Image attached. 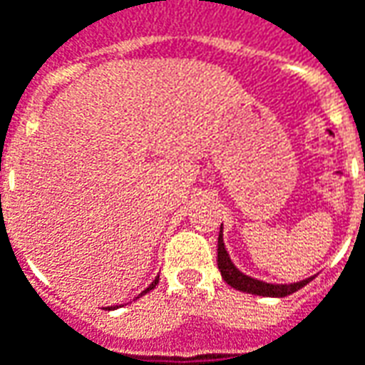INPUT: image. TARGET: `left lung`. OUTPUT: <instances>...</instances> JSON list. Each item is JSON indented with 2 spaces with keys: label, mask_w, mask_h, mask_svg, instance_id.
<instances>
[{
  "label": "left lung",
  "mask_w": 365,
  "mask_h": 365,
  "mask_svg": "<svg viewBox=\"0 0 365 365\" xmlns=\"http://www.w3.org/2000/svg\"><path fill=\"white\" fill-rule=\"evenodd\" d=\"M217 267L222 272V277H224L225 284H230L232 287L240 289V292H245V294H254V296L286 297L312 282V277H306V279L294 282V284H267V282H262V279L245 276L244 272H240L235 267L232 257L227 254V250H225L224 227H220V237H217Z\"/></svg>",
  "instance_id": "left-lung-1"
}]
</instances>
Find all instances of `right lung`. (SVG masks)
<instances>
[{
  "label": "right lung",
  "mask_w": 365,
  "mask_h": 365,
  "mask_svg": "<svg viewBox=\"0 0 365 365\" xmlns=\"http://www.w3.org/2000/svg\"><path fill=\"white\" fill-rule=\"evenodd\" d=\"M158 282H160V276L155 277V279H153V282H151L150 286H148V287H145V289H143V292H141L140 296H143V294H148V292H150V289H153V287L158 286ZM106 309H115V306H113V307H106Z\"/></svg>",
  "instance_id": "right-lung-1"
}]
</instances>
